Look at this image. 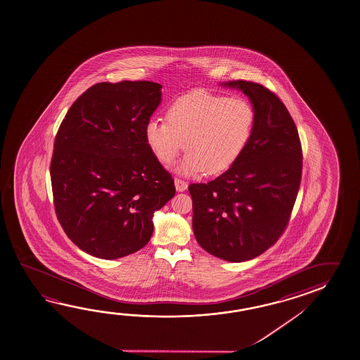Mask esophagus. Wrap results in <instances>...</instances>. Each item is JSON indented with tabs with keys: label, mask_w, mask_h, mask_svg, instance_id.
I'll return each mask as SVG.
<instances>
[{
	"label": "esophagus",
	"mask_w": 360,
	"mask_h": 360,
	"mask_svg": "<svg viewBox=\"0 0 360 360\" xmlns=\"http://www.w3.org/2000/svg\"><path fill=\"white\" fill-rule=\"evenodd\" d=\"M174 184H176V190L178 192H184L187 188V182L184 181V179H181V178H176L174 179Z\"/></svg>",
	"instance_id": "obj_1"
}]
</instances>
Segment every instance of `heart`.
Listing matches in <instances>:
<instances>
[{
	"label": "heart",
	"instance_id": "heart-1",
	"mask_svg": "<svg viewBox=\"0 0 360 360\" xmlns=\"http://www.w3.org/2000/svg\"><path fill=\"white\" fill-rule=\"evenodd\" d=\"M165 120H150L145 126V140L156 159L168 165L186 146L184 173L219 174L243 154L256 113L245 98L196 90L172 103Z\"/></svg>",
	"mask_w": 360,
	"mask_h": 360
}]
</instances>
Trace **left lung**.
<instances>
[{
    "mask_svg": "<svg viewBox=\"0 0 360 360\" xmlns=\"http://www.w3.org/2000/svg\"><path fill=\"white\" fill-rule=\"evenodd\" d=\"M251 99L256 121L234 165L207 184H191L192 228L212 256L243 262L283 236L298 196L303 153L298 129L278 95L261 84L238 80Z\"/></svg>",
    "mask_w": 360,
    "mask_h": 360,
    "instance_id": "1",
    "label": "left lung"
}]
</instances>
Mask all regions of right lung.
Listing matches in <instances>:
<instances>
[{"label": "right lung", "mask_w": 360, "mask_h": 360, "mask_svg": "<svg viewBox=\"0 0 360 360\" xmlns=\"http://www.w3.org/2000/svg\"><path fill=\"white\" fill-rule=\"evenodd\" d=\"M153 82H99L70 107L51 160L56 215L80 250L124 257L148 245L154 211L176 195L174 179L145 140L160 103Z\"/></svg>", "instance_id": "obj_1"}]
</instances>
